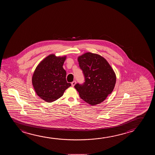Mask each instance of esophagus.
Returning <instances> with one entry per match:
<instances>
[{
  "label": "esophagus",
  "mask_w": 155,
  "mask_h": 155,
  "mask_svg": "<svg viewBox=\"0 0 155 155\" xmlns=\"http://www.w3.org/2000/svg\"><path fill=\"white\" fill-rule=\"evenodd\" d=\"M76 83V81H73L71 83L72 86H74L75 85Z\"/></svg>",
  "instance_id": "34e87169"
}]
</instances>
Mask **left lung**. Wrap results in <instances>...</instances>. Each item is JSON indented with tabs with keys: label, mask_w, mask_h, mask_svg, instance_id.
<instances>
[{
	"label": "left lung",
	"mask_w": 155,
	"mask_h": 155,
	"mask_svg": "<svg viewBox=\"0 0 155 155\" xmlns=\"http://www.w3.org/2000/svg\"><path fill=\"white\" fill-rule=\"evenodd\" d=\"M85 82L77 83L74 88L81 99L95 105L103 102L114 90L116 77L106 59L98 54L88 52L78 58Z\"/></svg>",
	"instance_id": "left-lung-1"
}]
</instances>
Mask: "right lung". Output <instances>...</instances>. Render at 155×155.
<instances>
[{
  "label": "right lung",
  "instance_id": "add662e5",
  "mask_svg": "<svg viewBox=\"0 0 155 155\" xmlns=\"http://www.w3.org/2000/svg\"><path fill=\"white\" fill-rule=\"evenodd\" d=\"M65 56L49 55L38 64L34 72L32 82L37 94L47 102L59 99L71 85L66 80L63 68Z\"/></svg>",
  "mask_w": 155,
  "mask_h": 155
}]
</instances>
